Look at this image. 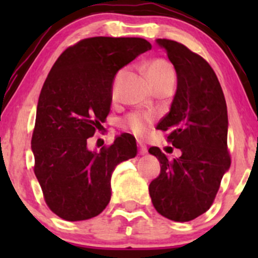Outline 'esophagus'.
<instances>
[{
  "instance_id": "34e87169",
  "label": "esophagus",
  "mask_w": 258,
  "mask_h": 258,
  "mask_svg": "<svg viewBox=\"0 0 258 258\" xmlns=\"http://www.w3.org/2000/svg\"><path fill=\"white\" fill-rule=\"evenodd\" d=\"M137 145H139V152L140 155H146L147 153V147L142 141H137Z\"/></svg>"
}]
</instances>
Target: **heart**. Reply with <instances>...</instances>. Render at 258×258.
Listing matches in <instances>:
<instances>
[{"instance_id":"b5f03b06","label":"heart","mask_w":258,"mask_h":258,"mask_svg":"<svg viewBox=\"0 0 258 258\" xmlns=\"http://www.w3.org/2000/svg\"><path fill=\"white\" fill-rule=\"evenodd\" d=\"M123 72L124 70H119L116 76H114L112 83L113 97L116 96L117 85H118V81L121 79ZM146 74H147L150 82L152 83L153 87L162 85V83L167 82V81H175V72H173L172 66L163 58H155L147 62V64H146ZM151 122H152V116L150 113L134 112L127 116L126 126L131 131H134L135 134L145 135L148 131V128H150Z\"/></svg>"}]
</instances>
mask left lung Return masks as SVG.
Listing matches in <instances>:
<instances>
[{
	"label": "left lung",
	"instance_id": "obj_1",
	"mask_svg": "<svg viewBox=\"0 0 258 258\" xmlns=\"http://www.w3.org/2000/svg\"><path fill=\"white\" fill-rule=\"evenodd\" d=\"M177 75V90L158 130L170 131L167 140L182 155L173 161L158 147L148 152L161 163L150 183L151 200L160 215L187 222L206 212L230 170L227 152V106L215 71L199 54L176 41L157 38Z\"/></svg>",
	"mask_w": 258,
	"mask_h": 258
}]
</instances>
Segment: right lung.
I'll use <instances>...</instances> for the list:
<instances>
[{
	"label": "right lung",
	"instance_id": "right-lung-1",
	"mask_svg": "<svg viewBox=\"0 0 258 258\" xmlns=\"http://www.w3.org/2000/svg\"><path fill=\"white\" fill-rule=\"evenodd\" d=\"M151 43L137 37H92L57 58L38 97L31 148L35 175L52 212L66 221L100 215L111 200V176L137 145L121 135L100 152L87 139L106 121L117 72Z\"/></svg>",
	"mask_w": 258,
	"mask_h": 258
}]
</instances>
